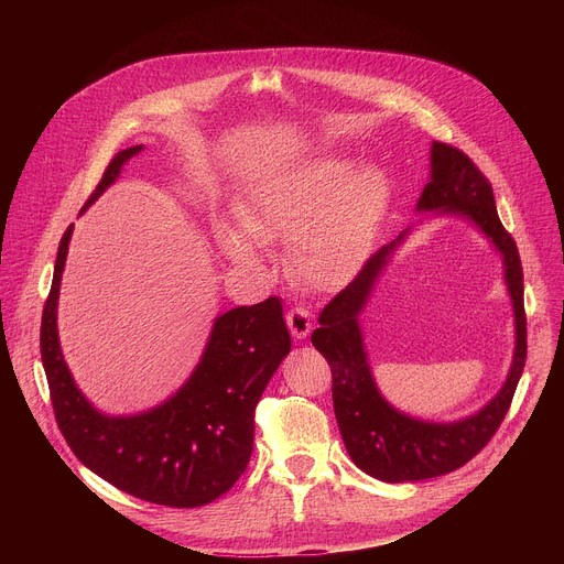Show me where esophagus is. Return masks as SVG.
Instances as JSON below:
<instances>
[{
	"instance_id": "esophagus-1",
	"label": "esophagus",
	"mask_w": 564,
	"mask_h": 564,
	"mask_svg": "<svg viewBox=\"0 0 564 564\" xmlns=\"http://www.w3.org/2000/svg\"><path fill=\"white\" fill-rule=\"evenodd\" d=\"M285 321H288L290 335L294 339H305L310 335V330H312V318H310L307 310H303V307H292L285 314Z\"/></svg>"
}]
</instances>
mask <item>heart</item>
<instances>
[{
  "mask_svg": "<svg viewBox=\"0 0 564 564\" xmlns=\"http://www.w3.org/2000/svg\"><path fill=\"white\" fill-rule=\"evenodd\" d=\"M355 170L348 158L314 160L270 181L240 216L258 240H290V268L310 288L346 285L370 254L388 185L379 170ZM253 238L225 223L216 227V243L231 263L261 270Z\"/></svg>",
  "mask_w": 564,
  "mask_h": 564,
  "instance_id": "1",
  "label": "heart"
}]
</instances>
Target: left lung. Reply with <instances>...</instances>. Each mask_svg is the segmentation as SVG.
<instances>
[{
    "label": "left lung",
    "mask_w": 564,
    "mask_h": 564,
    "mask_svg": "<svg viewBox=\"0 0 564 564\" xmlns=\"http://www.w3.org/2000/svg\"><path fill=\"white\" fill-rule=\"evenodd\" d=\"M417 212L468 218L502 254L505 281L513 301L516 350L500 392L485 409L457 422H424L397 411L381 397L370 372L359 314L409 229L390 246L375 252L361 272L318 314L312 346L333 370V404L337 424L352 462L381 481H415L451 473L473 459L500 429L527 361L524 279L516 240L500 223L491 183L473 160L444 142L431 147V183H426Z\"/></svg>",
    "instance_id": "left-lung-1"
}]
</instances>
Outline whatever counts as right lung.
I'll list each match as a JSON object with an SVG mask.
<instances>
[{"label": "right lung", "instance_id": "add662e5", "mask_svg": "<svg viewBox=\"0 0 564 564\" xmlns=\"http://www.w3.org/2000/svg\"><path fill=\"white\" fill-rule=\"evenodd\" d=\"M142 149L135 144L113 155L83 212ZM70 234L73 225L59 240L40 328L51 404L66 444L87 468L133 498L176 509L209 505L246 470L257 404L290 352L281 301L270 296L220 314L198 366L176 394L151 411L111 417L79 392L59 348L57 296Z\"/></svg>", "mask_w": 564, "mask_h": 564}]
</instances>
